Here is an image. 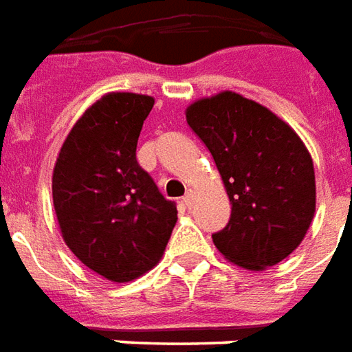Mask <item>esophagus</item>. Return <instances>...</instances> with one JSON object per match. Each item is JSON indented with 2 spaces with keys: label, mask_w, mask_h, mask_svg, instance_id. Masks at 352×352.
<instances>
[{
  "label": "esophagus",
  "mask_w": 352,
  "mask_h": 352,
  "mask_svg": "<svg viewBox=\"0 0 352 352\" xmlns=\"http://www.w3.org/2000/svg\"><path fill=\"white\" fill-rule=\"evenodd\" d=\"M182 203L186 204L188 208H191V206H193V203H195V193H193V191H188V193L184 195V201H182Z\"/></svg>",
  "instance_id": "obj_1"
}]
</instances>
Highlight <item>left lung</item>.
<instances>
[{
  "label": "left lung",
  "instance_id": "left-lung-1",
  "mask_svg": "<svg viewBox=\"0 0 352 352\" xmlns=\"http://www.w3.org/2000/svg\"><path fill=\"white\" fill-rule=\"evenodd\" d=\"M186 119L214 157L231 203L228 226L212 235L216 248L250 271L283 261L315 216L305 144L273 111L231 91L193 102Z\"/></svg>",
  "mask_w": 352,
  "mask_h": 352
}]
</instances>
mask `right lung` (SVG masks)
Here are the masks:
<instances>
[{
    "label": "right lung",
    "instance_id": "right-lung-1",
    "mask_svg": "<svg viewBox=\"0 0 352 352\" xmlns=\"http://www.w3.org/2000/svg\"><path fill=\"white\" fill-rule=\"evenodd\" d=\"M153 98L109 92L79 117L52 172V203L68 248L111 283L138 278L161 260L178 210L136 161Z\"/></svg>",
    "mask_w": 352,
    "mask_h": 352
}]
</instances>
